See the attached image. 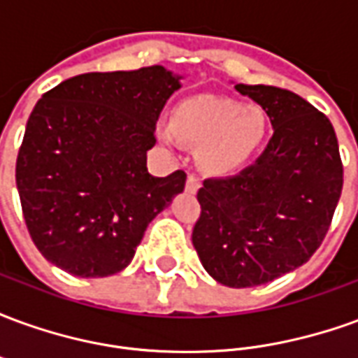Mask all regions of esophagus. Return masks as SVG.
<instances>
[{"mask_svg": "<svg viewBox=\"0 0 358 358\" xmlns=\"http://www.w3.org/2000/svg\"><path fill=\"white\" fill-rule=\"evenodd\" d=\"M201 187V182H199V178L197 176H194V174H189L186 180V192L187 194H197V189Z\"/></svg>", "mask_w": 358, "mask_h": 358, "instance_id": "1", "label": "esophagus"}]
</instances>
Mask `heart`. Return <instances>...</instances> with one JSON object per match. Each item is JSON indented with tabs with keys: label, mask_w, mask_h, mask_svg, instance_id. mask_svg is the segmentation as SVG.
<instances>
[{
	"label": "heart",
	"mask_w": 358,
	"mask_h": 358,
	"mask_svg": "<svg viewBox=\"0 0 358 358\" xmlns=\"http://www.w3.org/2000/svg\"><path fill=\"white\" fill-rule=\"evenodd\" d=\"M266 117L257 107L220 95L186 97L172 110V122L157 126V136L178 145L180 138L199 145L203 169L213 174H232L255 157L266 138Z\"/></svg>",
	"instance_id": "obj_1"
}]
</instances>
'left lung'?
<instances>
[{
	"label": "left lung",
	"mask_w": 358,
	"mask_h": 358,
	"mask_svg": "<svg viewBox=\"0 0 358 358\" xmlns=\"http://www.w3.org/2000/svg\"><path fill=\"white\" fill-rule=\"evenodd\" d=\"M268 115L263 155L236 176L207 178L192 234L203 268L228 287L268 284L307 263L330 228L343 187L328 117L289 90L236 84Z\"/></svg>",
	"instance_id": "obj_1"
}]
</instances>
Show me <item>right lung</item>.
Here are the masks:
<instances>
[{
	"instance_id": "obj_1",
	"label": "right lung",
	"mask_w": 358,
	"mask_h": 358,
	"mask_svg": "<svg viewBox=\"0 0 358 358\" xmlns=\"http://www.w3.org/2000/svg\"><path fill=\"white\" fill-rule=\"evenodd\" d=\"M180 78L161 65L78 74L36 103L15 176L30 238L51 264L80 278L117 274L184 192V171L148 172L157 120Z\"/></svg>"
}]
</instances>
